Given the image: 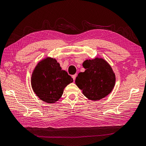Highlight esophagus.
<instances>
[{
  "mask_svg": "<svg viewBox=\"0 0 146 146\" xmlns=\"http://www.w3.org/2000/svg\"><path fill=\"white\" fill-rule=\"evenodd\" d=\"M76 77H77V74L73 75L72 76V78H73V80H75V78H76Z\"/></svg>",
  "mask_w": 146,
  "mask_h": 146,
  "instance_id": "1",
  "label": "esophagus"
}]
</instances>
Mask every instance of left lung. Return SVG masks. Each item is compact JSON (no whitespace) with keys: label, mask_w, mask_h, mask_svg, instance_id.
Listing matches in <instances>:
<instances>
[{"label":"left lung","mask_w":146,"mask_h":146,"mask_svg":"<svg viewBox=\"0 0 146 146\" xmlns=\"http://www.w3.org/2000/svg\"><path fill=\"white\" fill-rule=\"evenodd\" d=\"M83 66L86 71L78 74L75 84L83 95L92 101L107 96L115 85V77L111 67L101 58L86 60Z\"/></svg>","instance_id":"left-lung-1"}]
</instances>
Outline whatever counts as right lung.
Segmentation results:
<instances>
[{
	"instance_id": "add662e5",
	"label": "right lung",
	"mask_w": 146,
	"mask_h": 146,
	"mask_svg": "<svg viewBox=\"0 0 146 146\" xmlns=\"http://www.w3.org/2000/svg\"><path fill=\"white\" fill-rule=\"evenodd\" d=\"M73 79L62 70L57 60L46 57L38 63L31 77L33 90L42 101L54 103L61 98L65 87Z\"/></svg>"
}]
</instances>
